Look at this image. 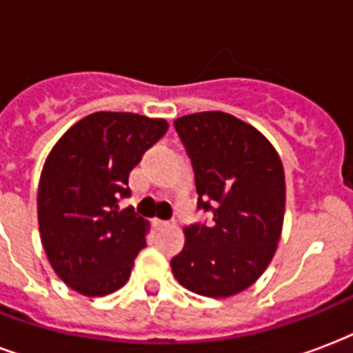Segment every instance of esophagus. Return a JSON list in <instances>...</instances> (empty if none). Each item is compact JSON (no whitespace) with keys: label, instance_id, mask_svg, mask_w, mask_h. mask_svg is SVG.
Wrapping results in <instances>:
<instances>
[{"label":"esophagus","instance_id":"34e87169","mask_svg":"<svg viewBox=\"0 0 353 353\" xmlns=\"http://www.w3.org/2000/svg\"><path fill=\"white\" fill-rule=\"evenodd\" d=\"M171 225V221H162V219H154V226L157 228H163V226Z\"/></svg>","mask_w":353,"mask_h":353}]
</instances>
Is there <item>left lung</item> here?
<instances>
[{
  "mask_svg": "<svg viewBox=\"0 0 353 353\" xmlns=\"http://www.w3.org/2000/svg\"><path fill=\"white\" fill-rule=\"evenodd\" d=\"M193 165L196 206L210 225L185 228V245L171 259L180 285L210 299L250 288L269 267L285 212L283 165L269 139L225 112L174 119Z\"/></svg>",
  "mask_w": 353,
  "mask_h": 353,
  "instance_id": "left-lung-1",
  "label": "left lung"
}]
</instances>
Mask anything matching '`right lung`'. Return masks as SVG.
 <instances>
[{"mask_svg":"<svg viewBox=\"0 0 353 353\" xmlns=\"http://www.w3.org/2000/svg\"><path fill=\"white\" fill-rule=\"evenodd\" d=\"M165 119L130 112H95L75 123L43 163L38 226L43 250L65 285L84 296H105L130 278L145 247L149 223L132 208L128 174L168 132Z\"/></svg>","mask_w":353,"mask_h":353,"instance_id":"obj_1","label":"right lung"}]
</instances>
